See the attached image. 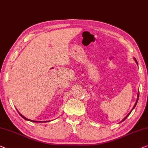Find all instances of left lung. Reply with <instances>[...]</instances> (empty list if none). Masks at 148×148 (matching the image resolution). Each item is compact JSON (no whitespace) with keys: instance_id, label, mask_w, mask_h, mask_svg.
I'll use <instances>...</instances> for the list:
<instances>
[{"instance_id":"left-lung-1","label":"left lung","mask_w":148,"mask_h":148,"mask_svg":"<svg viewBox=\"0 0 148 148\" xmlns=\"http://www.w3.org/2000/svg\"><path fill=\"white\" fill-rule=\"evenodd\" d=\"M134 60H135V61H136V63H137V64H138V62H137V61H136V59L134 58ZM139 94H140V93H139V92H138V99H137V100H136V103H135V105H134V108H132V110H131V111H130V112L129 113H128V114L127 115V116H126V117H125V118H124V119H123V120H122V121H121V122H122V121H123L124 120H125V119L126 118H127V117L128 116H129V115H130V113H131V112H132V110H134V109L135 108V107H136V104H137V103H138V97H139Z\"/></svg>"}]
</instances>
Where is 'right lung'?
Instances as JSON below:
<instances>
[{
  "label": "right lung",
  "mask_w": 148,
  "mask_h": 148,
  "mask_svg": "<svg viewBox=\"0 0 148 148\" xmlns=\"http://www.w3.org/2000/svg\"><path fill=\"white\" fill-rule=\"evenodd\" d=\"M18 113H19V115H20L21 116L23 117V118H24V119H25V120H28V121H32V122H36V123H37H37H41V122H47V121H33V120H31V119H29L26 118V117L23 116V115L22 114H21V113H19V112H18Z\"/></svg>",
  "instance_id": "1"
}]
</instances>
